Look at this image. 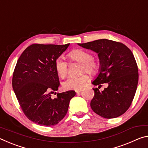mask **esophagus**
Segmentation results:
<instances>
[{
	"instance_id": "obj_1",
	"label": "esophagus",
	"mask_w": 148,
	"mask_h": 148,
	"mask_svg": "<svg viewBox=\"0 0 148 148\" xmlns=\"http://www.w3.org/2000/svg\"><path fill=\"white\" fill-rule=\"evenodd\" d=\"M75 91H76V92H77V93H79V92H80L82 91V89H76V90H75Z\"/></svg>"
}]
</instances>
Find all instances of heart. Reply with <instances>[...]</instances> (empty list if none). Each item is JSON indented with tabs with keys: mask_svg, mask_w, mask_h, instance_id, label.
<instances>
[{
	"mask_svg": "<svg viewBox=\"0 0 148 148\" xmlns=\"http://www.w3.org/2000/svg\"><path fill=\"white\" fill-rule=\"evenodd\" d=\"M68 56L72 61L81 63V72L86 71L90 74H95L99 71V62L92 57L91 53L86 50L74 49L70 52ZM55 69L57 74L62 78H64L68 74L69 64L62 57H59L55 62ZM88 79V75L84 72L78 76L69 77L62 83V87L66 90L79 89L84 87Z\"/></svg>",
	"mask_w": 148,
	"mask_h": 148,
	"instance_id": "b5f03b06",
	"label": "heart"
}]
</instances>
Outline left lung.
<instances>
[{
    "label": "left lung",
    "mask_w": 148,
    "mask_h": 148,
    "mask_svg": "<svg viewBox=\"0 0 148 148\" xmlns=\"http://www.w3.org/2000/svg\"><path fill=\"white\" fill-rule=\"evenodd\" d=\"M78 45L98 53L100 73L92 84L99 88L102 84H108L102 92L93 89L92 111L107 119L121 116L131 105L138 82V69L131 49L121 42L107 39Z\"/></svg>",
    "instance_id": "left-lung-1"
}]
</instances>
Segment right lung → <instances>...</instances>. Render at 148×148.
<instances>
[{"label": "right lung", "mask_w": 148, "mask_h": 148, "mask_svg": "<svg viewBox=\"0 0 148 148\" xmlns=\"http://www.w3.org/2000/svg\"><path fill=\"white\" fill-rule=\"evenodd\" d=\"M69 44H33L17 60L12 87L24 114L35 123L57 125L66 116L70 101L76 95L68 91L58 92L54 99L51 97L60 84L55 62Z\"/></svg>", "instance_id": "1"}]
</instances>
